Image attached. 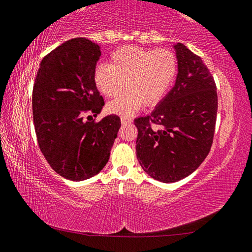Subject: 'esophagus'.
<instances>
[{"mask_svg": "<svg viewBox=\"0 0 252 252\" xmlns=\"http://www.w3.org/2000/svg\"><path fill=\"white\" fill-rule=\"evenodd\" d=\"M121 122L125 125V124H130L133 121H131V118L129 117H121Z\"/></svg>", "mask_w": 252, "mask_h": 252, "instance_id": "esophagus-1", "label": "esophagus"}]
</instances>
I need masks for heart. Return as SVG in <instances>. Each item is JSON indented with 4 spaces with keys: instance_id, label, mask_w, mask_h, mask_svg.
Listing matches in <instances>:
<instances>
[{
    "instance_id": "obj_1",
    "label": "heart",
    "mask_w": 252,
    "mask_h": 252,
    "mask_svg": "<svg viewBox=\"0 0 252 252\" xmlns=\"http://www.w3.org/2000/svg\"><path fill=\"white\" fill-rule=\"evenodd\" d=\"M177 72V59L169 50H147L135 45L119 47L110 65L99 64L94 72L97 88L104 96L119 95L107 105L109 113L129 117L142 105H155L168 91Z\"/></svg>"
}]
</instances>
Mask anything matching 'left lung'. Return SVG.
Returning a JSON list of instances; mask_svg holds the SVG:
<instances>
[{
	"mask_svg": "<svg viewBox=\"0 0 252 252\" xmlns=\"http://www.w3.org/2000/svg\"><path fill=\"white\" fill-rule=\"evenodd\" d=\"M176 84L148 116L136 118V156L154 179L175 183L193 173L213 145L218 96L213 75L182 43Z\"/></svg>",
	"mask_w": 252,
	"mask_h": 252,
	"instance_id": "1",
	"label": "left lung"
}]
</instances>
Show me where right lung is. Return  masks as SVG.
<instances>
[{
    "label": "right lung",
    "instance_id": "obj_1",
    "mask_svg": "<svg viewBox=\"0 0 252 252\" xmlns=\"http://www.w3.org/2000/svg\"><path fill=\"white\" fill-rule=\"evenodd\" d=\"M99 56L94 42L69 39L42 60L33 87L38 147L53 170L73 182L91 178L104 168L121 128L117 115L91 121L105 104L94 81Z\"/></svg>",
    "mask_w": 252,
    "mask_h": 252
}]
</instances>
